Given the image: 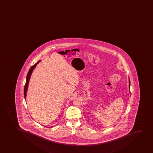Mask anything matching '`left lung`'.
<instances>
[{"mask_svg":"<svg viewBox=\"0 0 153 153\" xmlns=\"http://www.w3.org/2000/svg\"><path fill=\"white\" fill-rule=\"evenodd\" d=\"M129 87H130V80H129ZM129 91H130V90H129Z\"/></svg>","mask_w":153,"mask_h":153,"instance_id":"obj_1","label":"left lung"}]
</instances>
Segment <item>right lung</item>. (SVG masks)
<instances>
[{
  "instance_id": "obj_1",
  "label": "right lung",
  "mask_w": 153,
  "mask_h": 153,
  "mask_svg": "<svg viewBox=\"0 0 153 153\" xmlns=\"http://www.w3.org/2000/svg\"><path fill=\"white\" fill-rule=\"evenodd\" d=\"M40 62V61H39L36 64H35L34 65L32 66L29 71L28 72L27 74V76H26V83H25V87H24V97H25V100H26L25 98H26V92H27V90L28 85V83H29V79H30V77L31 74V73L33 72V69H34L35 67H36V65Z\"/></svg>"
}]
</instances>
